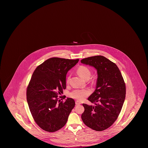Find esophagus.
<instances>
[{
	"mask_svg": "<svg viewBox=\"0 0 148 148\" xmlns=\"http://www.w3.org/2000/svg\"><path fill=\"white\" fill-rule=\"evenodd\" d=\"M75 104H76V105H80V104H81V103H80V101H75Z\"/></svg>",
	"mask_w": 148,
	"mask_h": 148,
	"instance_id": "esophagus-1",
	"label": "esophagus"
}]
</instances>
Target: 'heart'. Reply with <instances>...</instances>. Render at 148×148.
<instances>
[{
	"label": "heart",
	"instance_id": "obj_1",
	"mask_svg": "<svg viewBox=\"0 0 148 148\" xmlns=\"http://www.w3.org/2000/svg\"><path fill=\"white\" fill-rule=\"evenodd\" d=\"M78 75L83 79L88 80L91 75L90 70L86 66L81 65L77 68V71ZM70 77L68 76L66 79V82L69 81ZM90 94V91L87 89H75L70 92L69 96L72 98L75 99L77 100L81 101L84 100Z\"/></svg>",
	"mask_w": 148,
	"mask_h": 148
}]
</instances>
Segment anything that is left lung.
Wrapping results in <instances>:
<instances>
[{
	"label": "left lung",
	"instance_id": "8db88e82",
	"mask_svg": "<svg viewBox=\"0 0 148 148\" xmlns=\"http://www.w3.org/2000/svg\"><path fill=\"white\" fill-rule=\"evenodd\" d=\"M82 63L94 66L98 73L96 89L88 100L95 106L83 104L82 119L87 127L103 131L116 120L123 106L126 86L117 65L101 56L83 59Z\"/></svg>",
	"mask_w": 148,
	"mask_h": 148
}]
</instances>
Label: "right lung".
<instances>
[{
  "mask_svg": "<svg viewBox=\"0 0 148 148\" xmlns=\"http://www.w3.org/2000/svg\"><path fill=\"white\" fill-rule=\"evenodd\" d=\"M79 60L51 58L33 72L27 89V102L35 123L46 132L62 128L75 106L73 99L63 102L58 97L66 89L67 72Z\"/></svg>",
  "mask_w": 148,
  "mask_h": 148,
  "instance_id": "1",
  "label": "right lung"
}]
</instances>
